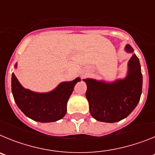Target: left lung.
<instances>
[{
	"mask_svg": "<svg viewBox=\"0 0 155 155\" xmlns=\"http://www.w3.org/2000/svg\"><path fill=\"white\" fill-rule=\"evenodd\" d=\"M126 51L134 52L130 45ZM87 84L86 98L93 118L101 122L115 123L126 118L135 109L142 93V78L139 59L135 54L128 62L127 76L112 83L84 79Z\"/></svg>",
	"mask_w": 155,
	"mask_h": 155,
	"instance_id": "obj_1",
	"label": "left lung"
}]
</instances>
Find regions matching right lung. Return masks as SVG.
Wrapping results in <instances>:
<instances>
[{"label": "right lung", "instance_id": "add662e5", "mask_svg": "<svg viewBox=\"0 0 155 155\" xmlns=\"http://www.w3.org/2000/svg\"><path fill=\"white\" fill-rule=\"evenodd\" d=\"M80 81L78 78L72 81L62 82L50 92L37 93L24 88L12 73V91L18 107L25 116L35 121L50 123L65 116L67 102L75 84Z\"/></svg>", "mask_w": 155, "mask_h": 155}]
</instances>
